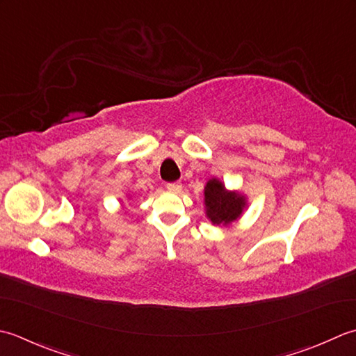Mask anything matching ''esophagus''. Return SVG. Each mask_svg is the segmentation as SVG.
<instances>
[{"mask_svg": "<svg viewBox=\"0 0 356 356\" xmlns=\"http://www.w3.org/2000/svg\"><path fill=\"white\" fill-rule=\"evenodd\" d=\"M181 183H178V181H175V183H168V188L170 192H179L181 191Z\"/></svg>", "mask_w": 356, "mask_h": 356, "instance_id": "1", "label": "esophagus"}]
</instances>
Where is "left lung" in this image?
<instances>
[{
	"label": "left lung",
	"instance_id": "8db88e82",
	"mask_svg": "<svg viewBox=\"0 0 356 356\" xmlns=\"http://www.w3.org/2000/svg\"><path fill=\"white\" fill-rule=\"evenodd\" d=\"M204 206L213 226H230L241 216L248 201L239 192L227 191L218 178H212L204 187Z\"/></svg>",
	"mask_w": 356,
	"mask_h": 356
}]
</instances>
